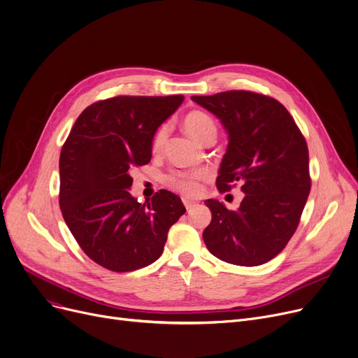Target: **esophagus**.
Returning a JSON list of instances; mask_svg holds the SVG:
<instances>
[{
    "instance_id": "esophagus-1",
    "label": "esophagus",
    "mask_w": 358,
    "mask_h": 358,
    "mask_svg": "<svg viewBox=\"0 0 358 358\" xmlns=\"http://www.w3.org/2000/svg\"><path fill=\"white\" fill-rule=\"evenodd\" d=\"M182 203H184V206H185V209H187V210L193 209L194 206L197 204L194 200H190V199H182Z\"/></svg>"
}]
</instances>
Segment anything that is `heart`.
Instances as JSON below:
<instances>
[{
	"instance_id": "1",
	"label": "heart",
	"mask_w": 358,
	"mask_h": 358,
	"mask_svg": "<svg viewBox=\"0 0 358 358\" xmlns=\"http://www.w3.org/2000/svg\"><path fill=\"white\" fill-rule=\"evenodd\" d=\"M182 126L187 134L200 143L210 135L216 136V124L213 119L208 115V113L200 111V110H193L190 113H187L182 120ZM165 139H166V129L165 126H162L158 129V131L154 136V142H152L154 149L159 150L164 146ZM197 178L199 176L176 173L166 178V182L171 185L174 190H178L184 194H194L197 192V181H196Z\"/></svg>"
}]
</instances>
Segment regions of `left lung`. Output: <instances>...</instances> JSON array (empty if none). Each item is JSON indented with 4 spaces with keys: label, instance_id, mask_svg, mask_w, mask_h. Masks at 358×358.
I'll return each instance as SVG.
<instances>
[{
    "label": "left lung",
    "instance_id": "8db88e82",
    "mask_svg": "<svg viewBox=\"0 0 358 358\" xmlns=\"http://www.w3.org/2000/svg\"><path fill=\"white\" fill-rule=\"evenodd\" d=\"M192 100L215 115L228 134L216 185L242 182L236 210L206 200L212 222L203 231L208 250L235 266L255 267L283 251L310 192L308 145L290 113L277 100L251 91H227Z\"/></svg>",
    "mask_w": 358,
    "mask_h": 358
}]
</instances>
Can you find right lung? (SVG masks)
Segmentation results:
<instances>
[{
    "instance_id": "obj_1",
    "label": "right lung",
    "mask_w": 358,
    "mask_h": 358,
    "mask_svg": "<svg viewBox=\"0 0 358 358\" xmlns=\"http://www.w3.org/2000/svg\"><path fill=\"white\" fill-rule=\"evenodd\" d=\"M182 96H119L87 107L59 158V206L83 251L101 267L126 273L157 261L169 228L185 213L178 196L159 190L150 201L130 194L131 169L152 157L158 127Z\"/></svg>"
}]
</instances>
